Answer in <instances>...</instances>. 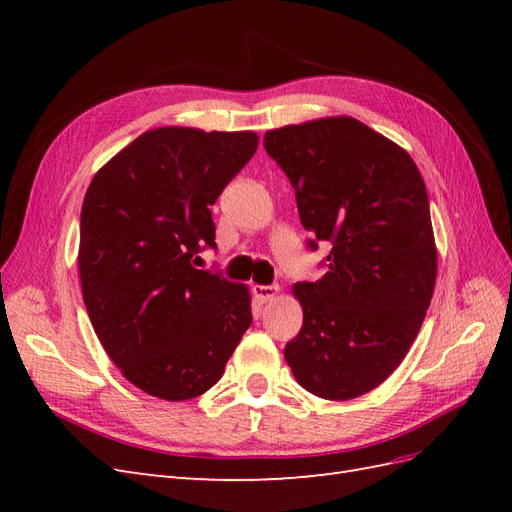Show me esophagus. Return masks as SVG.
Segmentation results:
<instances>
[{"label":"esophagus","mask_w":512,"mask_h":512,"mask_svg":"<svg viewBox=\"0 0 512 512\" xmlns=\"http://www.w3.org/2000/svg\"><path fill=\"white\" fill-rule=\"evenodd\" d=\"M252 292L254 297L260 301V303H267V301H273L277 294H280V286H262V284H254L252 286Z\"/></svg>","instance_id":"34e87169"}]
</instances>
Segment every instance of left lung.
Masks as SVG:
<instances>
[{
	"instance_id": "left-lung-1",
	"label": "left lung",
	"mask_w": 512,
	"mask_h": 512,
	"mask_svg": "<svg viewBox=\"0 0 512 512\" xmlns=\"http://www.w3.org/2000/svg\"><path fill=\"white\" fill-rule=\"evenodd\" d=\"M265 149L292 183L303 228L333 245L327 273L292 286L303 327L286 363L316 397H361L404 361L436 288L425 181L404 147L348 115L269 130Z\"/></svg>"
}]
</instances>
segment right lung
Returning a JSON list of instances; mask_svg holds the SVG:
<instances>
[{
    "label": "right lung",
    "instance_id": "right-lung-1",
    "mask_svg": "<svg viewBox=\"0 0 512 512\" xmlns=\"http://www.w3.org/2000/svg\"><path fill=\"white\" fill-rule=\"evenodd\" d=\"M258 134L166 126L91 179L79 275L102 348L136 389L166 401L207 393L252 324L245 284L196 269L215 247L211 205L250 162Z\"/></svg>",
    "mask_w": 512,
    "mask_h": 512
}]
</instances>
